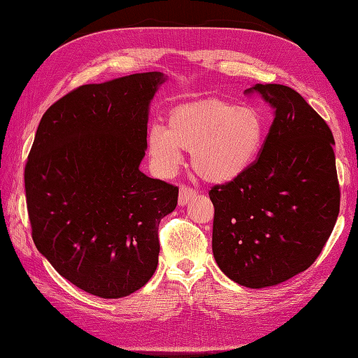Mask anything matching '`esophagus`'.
<instances>
[{
    "label": "esophagus",
    "mask_w": 358,
    "mask_h": 358,
    "mask_svg": "<svg viewBox=\"0 0 358 358\" xmlns=\"http://www.w3.org/2000/svg\"><path fill=\"white\" fill-rule=\"evenodd\" d=\"M197 196V191L188 187V185H180V189H179V204L180 206H185L188 204L189 201H192L194 199H196Z\"/></svg>",
    "instance_id": "34e87169"
}]
</instances>
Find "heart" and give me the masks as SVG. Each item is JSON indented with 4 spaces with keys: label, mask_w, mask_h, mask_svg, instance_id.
<instances>
[{
    "label": "heart",
    "mask_w": 358,
    "mask_h": 358,
    "mask_svg": "<svg viewBox=\"0 0 358 358\" xmlns=\"http://www.w3.org/2000/svg\"><path fill=\"white\" fill-rule=\"evenodd\" d=\"M267 125L254 107L206 100L173 109L167 127L152 125L148 154L161 175H171L192 152V169L209 182H230L251 167L264 146Z\"/></svg>",
    "instance_id": "b5f03b06"
}]
</instances>
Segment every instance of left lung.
Here are the masks:
<instances>
[{
    "instance_id": "obj_1",
    "label": "left lung",
    "mask_w": 358,
    "mask_h": 358,
    "mask_svg": "<svg viewBox=\"0 0 358 358\" xmlns=\"http://www.w3.org/2000/svg\"><path fill=\"white\" fill-rule=\"evenodd\" d=\"M273 107L264 146L242 176L215 185L213 257L248 288L284 282L313 264L339 215L334 138L326 121L285 85H255Z\"/></svg>"
}]
</instances>
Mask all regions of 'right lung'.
<instances>
[{
    "instance_id": "right-lung-1",
    "label": "right lung",
    "mask_w": 358,
    "mask_h": 358,
    "mask_svg": "<svg viewBox=\"0 0 358 358\" xmlns=\"http://www.w3.org/2000/svg\"><path fill=\"white\" fill-rule=\"evenodd\" d=\"M159 71L82 85L38 124L25 166L31 236L57 272L101 299L142 288L179 188L138 170Z\"/></svg>"
}]
</instances>
